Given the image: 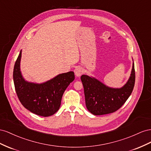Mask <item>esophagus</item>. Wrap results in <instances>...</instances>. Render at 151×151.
<instances>
[{
  "label": "esophagus",
  "mask_w": 151,
  "mask_h": 151,
  "mask_svg": "<svg viewBox=\"0 0 151 151\" xmlns=\"http://www.w3.org/2000/svg\"><path fill=\"white\" fill-rule=\"evenodd\" d=\"M74 72L75 76L77 77H79L81 75V74H82V70H81V68L80 67H76L75 69Z\"/></svg>",
  "instance_id": "obj_1"
}]
</instances>
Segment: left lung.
I'll return each instance as SVG.
<instances>
[{
  "label": "left lung",
  "mask_w": 151,
  "mask_h": 151,
  "mask_svg": "<svg viewBox=\"0 0 151 151\" xmlns=\"http://www.w3.org/2000/svg\"><path fill=\"white\" fill-rule=\"evenodd\" d=\"M85 97V104L89 112L94 115L114 113L119 109L131 95L135 81L134 63L127 83L119 88L107 87L99 80L83 75L81 76Z\"/></svg>",
  "instance_id": "obj_1"
}]
</instances>
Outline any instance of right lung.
I'll use <instances>...</instances> for the list:
<instances>
[{"label": "right lung", "mask_w": 151, "mask_h": 151, "mask_svg": "<svg viewBox=\"0 0 151 151\" xmlns=\"http://www.w3.org/2000/svg\"><path fill=\"white\" fill-rule=\"evenodd\" d=\"M21 50L13 71L15 90L22 105L32 113L47 117L55 114L61 106L63 95L75 80L73 71L62 73L46 82L35 83L26 81L20 71Z\"/></svg>", "instance_id": "right-lung-1"}]
</instances>
